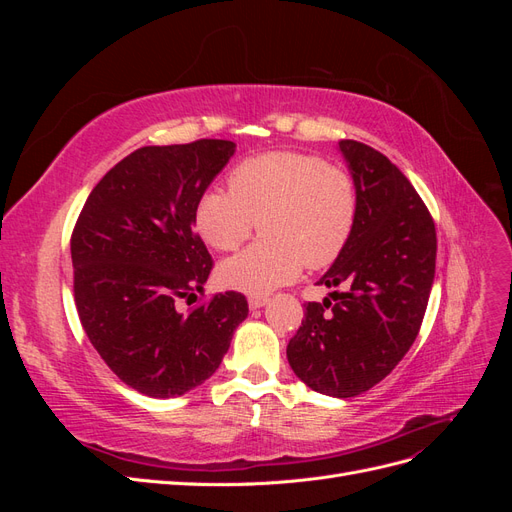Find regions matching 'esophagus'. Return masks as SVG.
<instances>
[{
  "instance_id": "1",
  "label": "esophagus",
  "mask_w": 512,
  "mask_h": 512,
  "mask_svg": "<svg viewBox=\"0 0 512 512\" xmlns=\"http://www.w3.org/2000/svg\"><path fill=\"white\" fill-rule=\"evenodd\" d=\"M267 303H269V299L262 297V294H254V297L247 299V305H250V309H260V307H265Z\"/></svg>"
}]
</instances>
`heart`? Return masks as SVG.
<instances>
[{
	"mask_svg": "<svg viewBox=\"0 0 512 512\" xmlns=\"http://www.w3.org/2000/svg\"><path fill=\"white\" fill-rule=\"evenodd\" d=\"M356 222V192L342 166L297 151H269L228 173V192L211 188L194 209L196 232L218 252H232L254 235L245 252L224 260L222 286L265 294L303 269L329 267L344 252Z\"/></svg>",
	"mask_w": 512,
	"mask_h": 512,
	"instance_id": "1",
	"label": "heart"
}]
</instances>
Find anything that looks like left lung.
Instances as JSON below:
<instances>
[{
    "label": "left lung",
    "mask_w": 512,
    "mask_h": 512,
    "mask_svg": "<svg viewBox=\"0 0 512 512\" xmlns=\"http://www.w3.org/2000/svg\"><path fill=\"white\" fill-rule=\"evenodd\" d=\"M356 190V222L344 252L320 277L342 286L307 303L286 348L309 389L356 397L391 374L414 344L436 275V226L406 175L380 151L339 141Z\"/></svg>",
    "instance_id": "1"
}]
</instances>
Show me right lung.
Returning a JSON list of instances; mask_svg holds the SVG:
<instances>
[{"instance_id": "right-lung-1", "label": "right lung", "mask_w": 512, "mask_h": 512, "mask_svg": "<svg viewBox=\"0 0 512 512\" xmlns=\"http://www.w3.org/2000/svg\"><path fill=\"white\" fill-rule=\"evenodd\" d=\"M235 143L141 147L91 190L70 239L74 303L91 346L113 374L147 397H179L220 367L247 318L241 292L190 314L213 269L194 232V209L235 153Z\"/></svg>"}]
</instances>
